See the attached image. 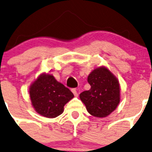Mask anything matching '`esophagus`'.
I'll return each mask as SVG.
<instances>
[{
    "instance_id": "34e87169",
    "label": "esophagus",
    "mask_w": 152,
    "mask_h": 152,
    "mask_svg": "<svg viewBox=\"0 0 152 152\" xmlns=\"http://www.w3.org/2000/svg\"><path fill=\"white\" fill-rule=\"evenodd\" d=\"M72 92H73V95H74L75 96H78V93H77V91H76V89H72Z\"/></svg>"
}]
</instances>
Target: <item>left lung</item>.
I'll use <instances>...</instances> for the list:
<instances>
[{"instance_id":"1","label":"left lung","mask_w":152,"mask_h":152,"mask_svg":"<svg viewBox=\"0 0 152 152\" xmlns=\"http://www.w3.org/2000/svg\"><path fill=\"white\" fill-rule=\"evenodd\" d=\"M87 82L91 87L80 93V99L90 115L98 118L107 117L120 102L118 81L107 67H100L89 74Z\"/></svg>"}]
</instances>
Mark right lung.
<instances>
[{
  "label": "right lung",
  "instance_id": "obj_1",
  "mask_svg": "<svg viewBox=\"0 0 152 152\" xmlns=\"http://www.w3.org/2000/svg\"><path fill=\"white\" fill-rule=\"evenodd\" d=\"M34 110L44 117L53 118L64 111L65 106L74 97L73 93L50 74H41L29 90Z\"/></svg>",
  "mask_w": 152,
  "mask_h": 152
}]
</instances>
